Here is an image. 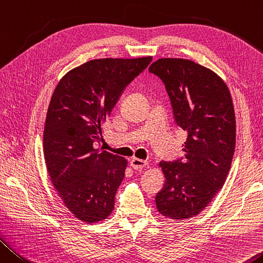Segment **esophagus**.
Segmentation results:
<instances>
[{"label": "esophagus", "mask_w": 263, "mask_h": 263, "mask_svg": "<svg viewBox=\"0 0 263 263\" xmlns=\"http://www.w3.org/2000/svg\"><path fill=\"white\" fill-rule=\"evenodd\" d=\"M147 164H148L147 161L140 160V158H136V157L132 158V161H130V165H132L133 169H135V170L143 169V167L147 166Z\"/></svg>", "instance_id": "esophagus-1"}]
</instances>
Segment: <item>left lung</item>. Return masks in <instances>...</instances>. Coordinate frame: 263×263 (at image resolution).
I'll use <instances>...</instances> for the list:
<instances>
[{
  "label": "left lung",
  "instance_id": "1",
  "mask_svg": "<svg viewBox=\"0 0 263 263\" xmlns=\"http://www.w3.org/2000/svg\"><path fill=\"white\" fill-rule=\"evenodd\" d=\"M149 72L163 81L175 122L187 134L184 157L160 162L165 183L155 200L164 217L189 219L211 203L229 175L235 149L233 101L225 81L192 60L161 58Z\"/></svg>",
  "mask_w": 263,
  "mask_h": 263
}]
</instances>
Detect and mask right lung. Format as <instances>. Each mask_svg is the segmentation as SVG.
Returning a JSON list of instances; mask_svg holds the SVG:
<instances>
[{"label":"right lung","mask_w":263,"mask_h":263,"mask_svg":"<svg viewBox=\"0 0 263 263\" xmlns=\"http://www.w3.org/2000/svg\"><path fill=\"white\" fill-rule=\"evenodd\" d=\"M152 60H89L67 72L52 94L43 137L46 167L64 204L81 221H101L114 209L128 162L94 148V142L123 89Z\"/></svg>","instance_id":"obj_1"}]
</instances>
